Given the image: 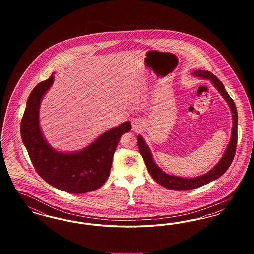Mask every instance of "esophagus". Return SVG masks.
<instances>
[{"mask_svg":"<svg viewBox=\"0 0 254 254\" xmlns=\"http://www.w3.org/2000/svg\"><path fill=\"white\" fill-rule=\"evenodd\" d=\"M132 127L134 129H140L142 127V122L139 119H135L132 121Z\"/></svg>","mask_w":254,"mask_h":254,"instance_id":"obj_1","label":"esophagus"}]
</instances>
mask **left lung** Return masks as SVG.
Returning <instances> with one entry per match:
<instances>
[{"instance_id": "obj_1", "label": "left lung", "mask_w": 254, "mask_h": 254, "mask_svg": "<svg viewBox=\"0 0 254 254\" xmlns=\"http://www.w3.org/2000/svg\"><path fill=\"white\" fill-rule=\"evenodd\" d=\"M192 75L195 77H200L206 80H210L212 85L216 87L219 93L226 100V102L230 106L231 113H232V130H231V137H230V143L228 147L219 161L217 165L209 170L207 173L201 176H197L194 178H182L178 176H172L164 172L162 169L155 164L153 157L151 155V152L148 148V146L145 144V140L142 136H138V147L140 150V153L142 154L143 159L145 161L146 169L148 170L149 174L152 176V178L157 182L159 185L170 189L174 190H193L204 186L205 184H208L211 181H214L215 179L222 176L228 169L230 168V164L233 161V158L236 151V145H237V124H238V114L236 106L233 102V100L230 98L229 93L227 92L226 88L222 82L218 79L215 75L209 71L205 70H195L192 72Z\"/></svg>"}]
</instances>
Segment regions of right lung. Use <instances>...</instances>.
Listing matches in <instances>:
<instances>
[{
	"mask_svg": "<svg viewBox=\"0 0 254 254\" xmlns=\"http://www.w3.org/2000/svg\"><path fill=\"white\" fill-rule=\"evenodd\" d=\"M53 81L52 73L34 87L27 99L21 122L23 143L37 173L52 187L73 194L95 190L109 178L115 149L122 135L131 130V124L122 123L80 151H56L45 140L39 125L40 104Z\"/></svg>",
	"mask_w": 254,
	"mask_h": 254,
	"instance_id": "obj_1",
	"label": "right lung"
}]
</instances>
